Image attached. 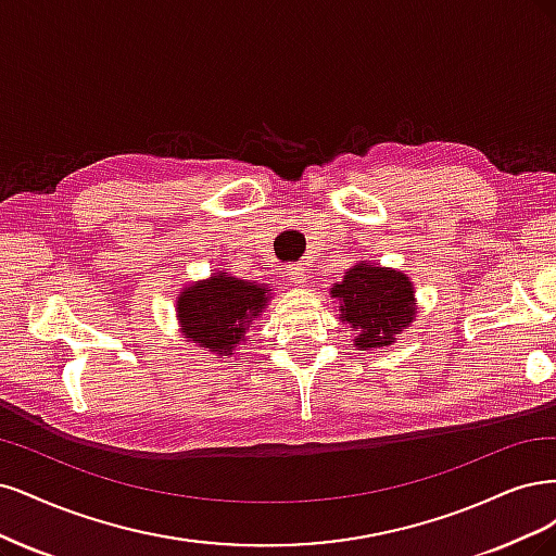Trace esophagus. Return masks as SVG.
I'll return each instance as SVG.
<instances>
[{
  "mask_svg": "<svg viewBox=\"0 0 556 556\" xmlns=\"http://www.w3.org/2000/svg\"><path fill=\"white\" fill-rule=\"evenodd\" d=\"M286 277H289L291 283H295V286H304L309 279V275H307V270H304L302 263H291L289 267H286Z\"/></svg>",
  "mask_w": 556,
  "mask_h": 556,
  "instance_id": "34e87169",
  "label": "esophagus"
}]
</instances>
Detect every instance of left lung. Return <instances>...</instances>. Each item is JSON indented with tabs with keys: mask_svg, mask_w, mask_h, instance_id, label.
I'll use <instances>...</instances> for the list:
<instances>
[{
	"mask_svg": "<svg viewBox=\"0 0 556 556\" xmlns=\"http://www.w3.org/2000/svg\"><path fill=\"white\" fill-rule=\"evenodd\" d=\"M414 283L392 267L355 263L344 279L334 283L330 295L339 300V318L357 332V351L390 346L414 324L416 295Z\"/></svg>",
	"mask_w": 556,
	"mask_h": 556,
	"instance_id": "1",
	"label": "left lung"
}]
</instances>
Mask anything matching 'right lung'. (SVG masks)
<instances>
[{"label":"right lung","instance_id":"obj_1","mask_svg":"<svg viewBox=\"0 0 556 556\" xmlns=\"http://www.w3.org/2000/svg\"><path fill=\"white\" fill-rule=\"evenodd\" d=\"M270 286L217 273L189 283L177 298V320L187 342L232 355L270 300Z\"/></svg>","mask_w":556,"mask_h":556}]
</instances>
